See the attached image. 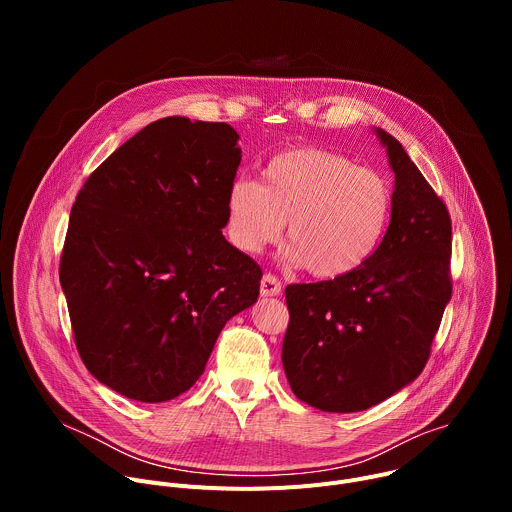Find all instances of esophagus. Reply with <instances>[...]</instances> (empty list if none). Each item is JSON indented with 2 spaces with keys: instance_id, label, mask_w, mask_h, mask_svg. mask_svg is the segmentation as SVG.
Masks as SVG:
<instances>
[{
  "instance_id": "obj_1",
  "label": "esophagus",
  "mask_w": 512,
  "mask_h": 512,
  "mask_svg": "<svg viewBox=\"0 0 512 512\" xmlns=\"http://www.w3.org/2000/svg\"><path fill=\"white\" fill-rule=\"evenodd\" d=\"M259 291H261V298H273V296H279L281 291V283L275 275L271 273H265L261 277V283H259Z\"/></svg>"
}]
</instances>
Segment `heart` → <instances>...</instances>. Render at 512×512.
Returning a JSON list of instances; mask_svg holds the SVG:
<instances>
[{
  "mask_svg": "<svg viewBox=\"0 0 512 512\" xmlns=\"http://www.w3.org/2000/svg\"><path fill=\"white\" fill-rule=\"evenodd\" d=\"M391 216V188L369 168L314 145L273 156L261 184L239 178L227 190V233L257 255L275 243L287 221L285 259L318 279L356 271L379 247Z\"/></svg>",
  "mask_w": 512,
  "mask_h": 512,
  "instance_id": "1",
  "label": "heart"
}]
</instances>
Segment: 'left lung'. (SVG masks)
I'll return each instance as SVG.
<instances>
[{"label": "left lung", "mask_w": 512, "mask_h": 512, "mask_svg": "<svg viewBox=\"0 0 512 512\" xmlns=\"http://www.w3.org/2000/svg\"><path fill=\"white\" fill-rule=\"evenodd\" d=\"M373 131L395 174L381 245L344 277L285 287L287 383L330 413L364 411L413 383L452 298L448 208L403 145L381 127Z\"/></svg>", "instance_id": "obj_1"}]
</instances>
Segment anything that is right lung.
<instances>
[{"mask_svg":"<svg viewBox=\"0 0 512 512\" xmlns=\"http://www.w3.org/2000/svg\"><path fill=\"white\" fill-rule=\"evenodd\" d=\"M239 164L229 123L164 117L72 204L60 259L72 332L89 373L127 399L188 391L225 324L259 298L261 267L223 235Z\"/></svg>","mask_w":512,"mask_h":512,"instance_id":"add662e5","label":"right lung"}]
</instances>
